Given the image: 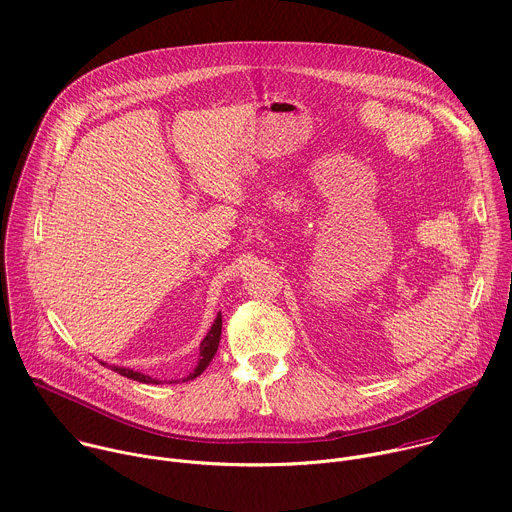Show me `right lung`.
Segmentation results:
<instances>
[{"mask_svg":"<svg viewBox=\"0 0 512 512\" xmlns=\"http://www.w3.org/2000/svg\"><path fill=\"white\" fill-rule=\"evenodd\" d=\"M221 330H223V316H221V312H218L216 318H214V322H212V326H210V330L206 332V336H204L202 342H200L198 364L194 367V371H192L190 375H186L182 381H192V379H196V377H200V375L204 373V369L210 364L212 356L216 354L218 342H221ZM101 364H107V362L101 360ZM107 367H111V371L119 373L121 377H127V379L139 381V383H152V385H160V383H162V381H158V379H154V377H150V375H143V373H139V371H133V369H127V367H117V364H107ZM170 383H174V381H170Z\"/></svg>","mask_w":512,"mask_h":512,"instance_id":"right-lung-1","label":"right lung"}]
</instances>
